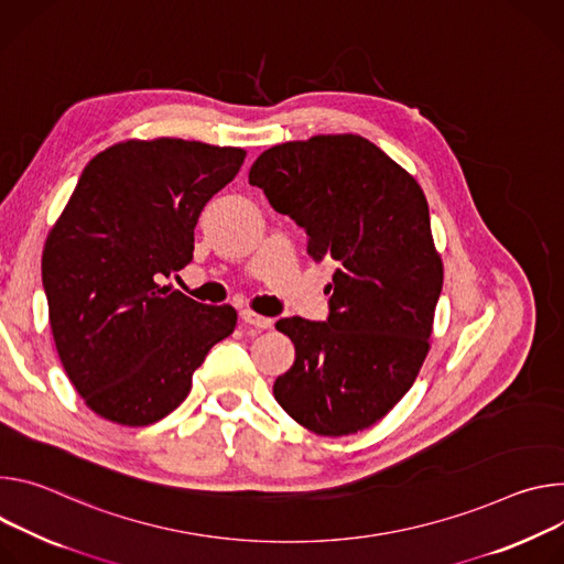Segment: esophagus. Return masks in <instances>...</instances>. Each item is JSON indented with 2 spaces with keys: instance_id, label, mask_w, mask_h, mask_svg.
<instances>
[{
  "instance_id": "1",
  "label": "esophagus",
  "mask_w": 564,
  "mask_h": 564,
  "mask_svg": "<svg viewBox=\"0 0 564 564\" xmlns=\"http://www.w3.org/2000/svg\"><path fill=\"white\" fill-rule=\"evenodd\" d=\"M239 316H241V321H243L246 325H253V327H258V329H271V327H273V318L260 316V314H256V311H250V308H243Z\"/></svg>"
}]
</instances>
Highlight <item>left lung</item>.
<instances>
[{
	"label": "left lung",
	"instance_id": "8db88e82",
	"mask_svg": "<svg viewBox=\"0 0 564 564\" xmlns=\"http://www.w3.org/2000/svg\"><path fill=\"white\" fill-rule=\"evenodd\" d=\"M248 183L306 230L314 262L336 267L327 323H275L295 345L275 401L316 434L365 430L403 399L430 349L444 264L421 185L358 134L273 145Z\"/></svg>",
	"mask_w": 564,
	"mask_h": 564
}]
</instances>
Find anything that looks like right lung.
<instances>
[{
	"instance_id": "add662e5",
	"label": "right lung",
	"mask_w": 564,
	"mask_h": 564,
	"mask_svg": "<svg viewBox=\"0 0 564 564\" xmlns=\"http://www.w3.org/2000/svg\"><path fill=\"white\" fill-rule=\"evenodd\" d=\"M246 152L199 141H124L96 154L53 224L42 282L57 356L98 416L150 425L183 403L193 373L237 325L163 278L193 262L204 206Z\"/></svg>"
}]
</instances>
